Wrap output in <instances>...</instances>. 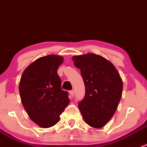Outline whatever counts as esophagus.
<instances>
[{
  "label": "esophagus",
  "mask_w": 147,
  "mask_h": 147,
  "mask_svg": "<svg viewBox=\"0 0 147 147\" xmlns=\"http://www.w3.org/2000/svg\"><path fill=\"white\" fill-rule=\"evenodd\" d=\"M69 94H70L71 97H74V94H75V92H74V90H71V91H69Z\"/></svg>",
  "instance_id": "obj_1"
}]
</instances>
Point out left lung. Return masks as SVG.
Returning a JSON list of instances; mask_svg holds the SVG:
<instances>
[{
  "mask_svg": "<svg viewBox=\"0 0 147 147\" xmlns=\"http://www.w3.org/2000/svg\"><path fill=\"white\" fill-rule=\"evenodd\" d=\"M80 69L85 86L84 99L78 107L85 122L102 128L112 117L122 94L123 83L112 63L98 55L88 53L72 57Z\"/></svg>",
  "mask_w": 147,
  "mask_h": 147,
  "instance_id": "1",
  "label": "left lung"
}]
</instances>
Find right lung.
I'll use <instances>...</instances> for the list:
<instances>
[{"instance_id": "obj_1", "label": "right lung", "mask_w": 147, "mask_h": 147, "mask_svg": "<svg viewBox=\"0 0 147 147\" xmlns=\"http://www.w3.org/2000/svg\"><path fill=\"white\" fill-rule=\"evenodd\" d=\"M63 62V57L55 55L40 57L25 69L20 78L22 104L30 118L42 128L57 124L69 103L57 72Z\"/></svg>"}]
</instances>
